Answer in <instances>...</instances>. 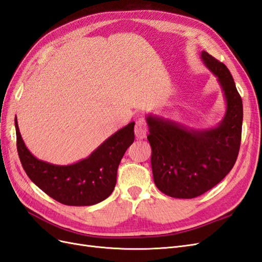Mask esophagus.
<instances>
[{"mask_svg":"<svg viewBox=\"0 0 262 262\" xmlns=\"http://www.w3.org/2000/svg\"><path fill=\"white\" fill-rule=\"evenodd\" d=\"M134 132H136V137L138 139H144L147 134V124L144 118H139L136 121V128H134Z\"/></svg>","mask_w":262,"mask_h":262,"instance_id":"obj_1","label":"esophagus"}]
</instances>
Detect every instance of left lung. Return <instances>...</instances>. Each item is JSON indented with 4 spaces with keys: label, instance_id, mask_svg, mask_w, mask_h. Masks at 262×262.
Here are the masks:
<instances>
[{
    "label": "left lung",
    "instance_id": "1",
    "mask_svg": "<svg viewBox=\"0 0 262 262\" xmlns=\"http://www.w3.org/2000/svg\"><path fill=\"white\" fill-rule=\"evenodd\" d=\"M201 59L217 77L226 100V113L215 128L195 130L168 119L147 116L156 187L165 194L192 199L216 186L232 170L242 140L243 101L224 63L207 51Z\"/></svg>",
    "mask_w": 262,
    "mask_h": 262
}]
</instances>
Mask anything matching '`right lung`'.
I'll return each instance as SVG.
<instances>
[{
    "mask_svg": "<svg viewBox=\"0 0 262 262\" xmlns=\"http://www.w3.org/2000/svg\"><path fill=\"white\" fill-rule=\"evenodd\" d=\"M17 152L24 170L36 186L66 205H93L114 191L117 170L125 150L134 141V122L117 131L84 160L60 166L38 160L21 139L15 118Z\"/></svg>",
    "mask_w": 262,
    "mask_h": 262,
    "instance_id": "add662e5",
    "label": "right lung"
}]
</instances>
